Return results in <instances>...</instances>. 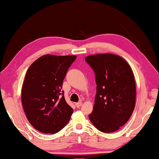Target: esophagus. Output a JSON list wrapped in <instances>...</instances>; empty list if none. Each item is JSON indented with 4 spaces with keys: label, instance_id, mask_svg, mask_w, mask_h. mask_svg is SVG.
<instances>
[{
    "label": "esophagus",
    "instance_id": "obj_1",
    "mask_svg": "<svg viewBox=\"0 0 159 159\" xmlns=\"http://www.w3.org/2000/svg\"><path fill=\"white\" fill-rule=\"evenodd\" d=\"M82 103L81 102H76V103H75V105H76L77 107H80L82 105Z\"/></svg>",
    "mask_w": 159,
    "mask_h": 159
}]
</instances>
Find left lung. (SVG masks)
<instances>
[{
	"label": "left lung",
	"instance_id": "8db88e82",
	"mask_svg": "<svg viewBox=\"0 0 159 159\" xmlns=\"http://www.w3.org/2000/svg\"><path fill=\"white\" fill-rule=\"evenodd\" d=\"M85 61L96 76V95L90 121L100 131L112 133L126 123L136 98L132 69L123 58L112 54L88 56Z\"/></svg>",
	"mask_w": 159,
	"mask_h": 159
}]
</instances>
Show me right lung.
I'll list each match as a JSON object with an SVG mask.
<instances>
[{"label": "right lung", "mask_w": 159, "mask_h": 159, "mask_svg": "<svg viewBox=\"0 0 159 159\" xmlns=\"http://www.w3.org/2000/svg\"><path fill=\"white\" fill-rule=\"evenodd\" d=\"M76 56L47 54L34 61L26 72L21 102L26 118L36 130L56 133L68 124L73 112L67 103L63 82Z\"/></svg>", "instance_id": "right-lung-1"}]
</instances>
